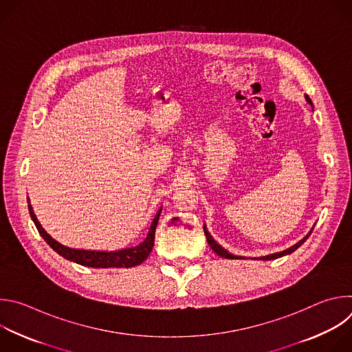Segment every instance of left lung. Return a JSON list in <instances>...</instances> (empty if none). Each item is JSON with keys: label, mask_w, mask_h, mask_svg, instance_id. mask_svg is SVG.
<instances>
[{"label": "left lung", "mask_w": 352, "mask_h": 352, "mask_svg": "<svg viewBox=\"0 0 352 352\" xmlns=\"http://www.w3.org/2000/svg\"><path fill=\"white\" fill-rule=\"evenodd\" d=\"M305 98H307V102L312 106V100L309 98V96H305ZM204 230H205V235H206V239H208V243L210 245V248L214 250V252L219 255V256H221V258H226V259H245V258H242V256H234V255H231L228 250H226L223 246H220L213 238H212V235L209 234V231H208V228H206V226H204ZM311 232H312V230L309 231V234L305 236V238H302L300 239L299 242H296L295 245H292L291 248H288V249H285V250H283V252H277V254H272V255H267V256H262V258H259V259H262V261H272V259H277V258H281V256H285V255H289V254H292L295 249H298L300 245H302L307 239H308V236L311 235Z\"/></svg>", "instance_id": "1"}]
</instances>
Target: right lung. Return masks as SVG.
<instances>
[{
  "instance_id": "obj_1",
  "label": "right lung",
  "mask_w": 352,
  "mask_h": 352,
  "mask_svg": "<svg viewBox=\"0 0 352 352\" xmlns=\"http://www.w3.org/2000/svg\"><path fill=\"white\" fill-rule=\"evenodd\" d=\"M28 204H29V199H28ZM29 213H30V217H32L38 234L43 236V239L50 246L56 250L58 255H61L63 258H65L71 262L86 266V267L109 269V267H133L147 259V256L150 255V252H152L153 245H155V232H156V227L159 223L162 209L157 212L156 217L153 219V223H152V226H150L148 234L142 243H139L138 246H133V248L113 250V252H104V250L74 249V248L64 246L44 231L41 224L37 221V217L33 213V209L30 205H29Z\"/></svg>"
}]
</instances>
